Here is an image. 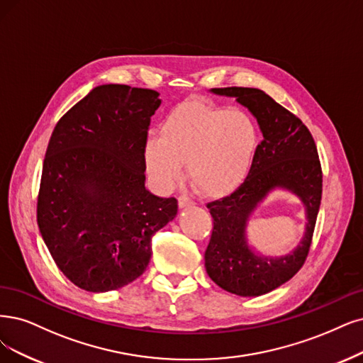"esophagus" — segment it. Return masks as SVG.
<instances>
[{
	"mask_svg": "<svg viewBox=\"0 0 363 363\" xmlns=\"http://www.w3.org/2000/svg\"><path fill=\"white\" fill-rule=\"evenodd\" d=\"M178 203H179V208H189V206L194 205L193 200L189 196H185V194L178 197Z\"/></svg>",
	"mask_w": 363,
	"mask_h": 363,
	"instance_id": "1",
	"label": "esophagus"
}]
</instances>
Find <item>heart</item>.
I'll list each match as a JSON object with an SVG mask.
<instances>
[{"instance_id":"b5f03b06","label":"heart","mask_w":363,"mask_h":363,"mask_svg":"<svg viewBox=\"0 0 363 363\" xmlns=\"http://www.w3.org/2000/svg\"><path fill=\"white\" fill-rule=\"evenodd\" d=\"M256 147L257 130L250 116L194 101L167 113L160 138L146 142L145 160L161 189L178 185L189 164L190 179L200 191L224 197L247 178Z\"/></svg>"}]
</instances>
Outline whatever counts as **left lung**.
I'll return each mask as SVG.
<instances>
[{"label": "left lung", "mask_w": 363, "mask_h": 363, "mask_svg": "<svg viewBox=\"0 0 363 363\" xmlns=\"http://www.w3.org/2000/svg\"><path fill=\"white\" fill-rule=\"evenodd\" d=\"M235 97L257 118L263 140L257 145L245 181L238 190L206 205L213 229L205 251L211 279L238 296H260L296 274L310 252L323 189V173L315 142L302 121L257 88H213ZM274 188L296 194L307 211V229L300 245L281 258H269L247 242L245 227L253 209Z\"/></svg>", "instance_id": "1"}]
</instances>
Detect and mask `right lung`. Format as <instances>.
Segmentation results:
<instances>
[{"instance_id": "obj_1", "label": "right lung", "mask_w": 363, "mask_h": 363, "mask_svg": "<svg viewBox=\"0 0 363 363\" xmlns=\"http://www.w3.org/2000/svg\"><path fill=\"white\" fill-rule=\"evenodd\" d=\"M154 89L100 85L53 128L37 224L53 262L79 289L118 290L151 260L152 236L178 200L145 189V146L161 100Z\"/></svg>"}]
</instances>
